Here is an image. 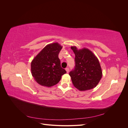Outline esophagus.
Segmentation results:
<instances>
[{"label": "esophagus", "instance_id": "esophagus-1", "mask_svg": "<svg viewBox=\"0 0 128 128\" xmlns=\"http://www.w3.org/2000/svg\"><path fill=\"white\" fill-rule=\"evenodd\" d=\"M65 69H66V70L67 72L68 73V72H69V68H66Z\"/></svg>", "mask_w": 128, "mask_h": 128}]
</instances>
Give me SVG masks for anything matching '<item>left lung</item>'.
<instances>
[{"instance_id":"8db88e82","label":"left lung","mask_w":128,"mask_h":128,"mask_svg":"<svg viewBox=\"0 0 128 128\" xmlns=\"http://www.w3.org/2000/svg\"><path fill=\"white\" fill-rule=\"evenodd\" d=\"M71 49L75 55V67L69 74L74 86L80 91L94 88L102 76L98 58L88 48L78 50L72 46Z\"/></svg>"}]
</instances>
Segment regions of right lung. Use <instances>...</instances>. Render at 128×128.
Here are the masks:
<instances>
[{
  "mask_svg": "<svg viewBox=\"0 0 128 128\" xmlns=\"http://www.w3.org/2000/svg\"><path fill=\"white\" fill-rule=\"evenodd\" d=\"M62 48L58 42L46 45L31 62V72L34 80L42 86L51 87L59 83L66 73L61 67L58 54Z\"/></svg>",
  "mask_w": 128,
  "mask_h": 128,
  "instance_id": "add662e5",
  "label": "right lung"
}]
</instances>
